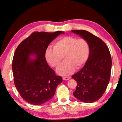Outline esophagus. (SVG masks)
Returning a JSON list of instances; mask_svg holds the SVG:
<instances>
[{
	"label": "esophagus",
	"mask_w": 122,
	"mask_h": 122,
	"mask_svg": "<svg viewBox=\"0 0 122 122\" xmlns=\"http://www.w3.org/2000/svg\"><path fill=\"white\" fill-rule=\"evenodd\" d=\"M71 77H63V80H65V81H67V80H69Z\"/></svg>",
	"instance_id": "esophagus-1"
}]
</instances>
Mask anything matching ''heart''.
<instances>
[{"mask_svg": "<svg viewBox=\"0 0 122 122\" xmlns=\"http://www.w3.org/2000/svg\"><path fill=\"white\" fill-rule=\"evenodd\" d=\"M89 45L84 39L65 36L56 40L53 48L49 47L45 51V58L51 67H57L64 57L65 61L57 69L61 75H67L83 67L89 55Z\"/></svg>", "mask_w": 122, "mask_h": 122, "instance_id": "b5f03b06", "label": "heart"}]
</instances>
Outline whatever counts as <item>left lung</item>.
<instances>
[{
  "label": "left lung",
  "mask_w": 122,
  "mask_h": 122,
  "mask_svg": "<svg viewBox=\"0 0 122 122\" xmlns=\"http://www.w3.org/2000/svg\"><path fill=\"white\" fill-rule=\"evenodd\" d=\"M71 32L85 39L89 45V55L83 67L72 76L77 82L74 96L84 103L98 100L107 88L110 78L111 57L108 47L98 37L84 30Z\"/></svg>",
  "instance_id": "obj_1"
}]
</instances>
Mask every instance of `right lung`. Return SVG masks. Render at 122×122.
<instances>
[{"label": "right lung", "instance_id": "obj_1", "mask_svg": "<svg viewBox=\"0 0 122 122\" xmlns=\"http://www.w3.org/2000/svg\"><path fill=\"white\" fill-rule=\"evenodd\" d=\"M61 34L65 33L34 32L16 49L12 62L14 84L21 97L30 104L41 105L50 100L62 82L45 58L49 44Z\"/></svg>", "mask_w": 122, "mask_h": 122}]
</instances>
